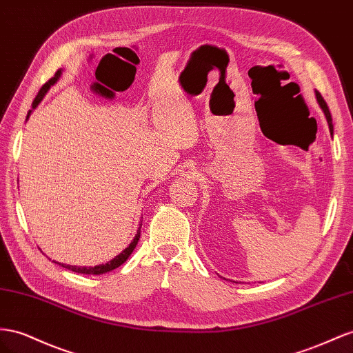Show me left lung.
Returning <instances> with one entry per match:
<instances>
[{"instance_id":"8db88e82","label":"left lung","mask_w":353,"mask_h":353,"mask_svg":"<svg viewBox=\"0 0 353 353\" xmlns=\"http://www.w3.org/2000/svg\"><path fill=\"white\" fill-rule=\"evenodd\" d=\"M316 98H318V102H319V105L322 107L323 112H325V117H327V120H328V126H330V132H331V135H332V119H331V112H330V110H328L327 102L323 101V98L321 97L319 92H316Z\"/></svg>"}]
</instances>
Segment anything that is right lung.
Segmentation results:
<instances>
[{
	"label": "right lung",
	"instance_id": "obj_1",
	"mask_svg": "<svg viewBox=\"0 0 353 353\" xmlns=\"http://www.w3.org/2000/svg\"><path fill=\"white\" fill-rule=\"evenodd\" d=\"M59 75H61V71H56L54 77H52L46 84H43V88L40 89V92H38V94H37L34 102H32V107H35L37 103L43 99V97H44V93L47 92V89L50 88V84H53L56 80H58ZM28 114H30V112H28ZM139 234H141V225H139V230H138V233H137V236H135V239H133V242L129 245V248H126L125 251H123L120 255L116 256V259H114V260L110 261V263H107V264L94 265V268H77V265H66V264H61V263H56V261H54V263L62 265V268H65V269L72 270V272H75V273H83V274H102V273L111 272V270H114V269H117L119 265H121L123 263H125V261L129 259V255L132 254L133 250H135V246H137V243H138V241H139Z\"/></svg>",
	"mask_w": 353,
	"mask_h": 353
}]
</instances>
